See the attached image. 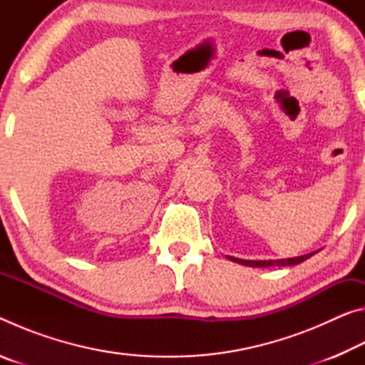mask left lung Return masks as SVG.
Here are the masks:
<instances>
[{"mask_svg": "<svg viewBox=\"0 0 365 365\" xmlns=\"http://www.w3.org/2000/svg\"><path fill=\"white\" fill-rule=\"evenodd\" d=\"M316 252H311V255H304L299 257H289V259H279V261H246V259H238V257H230L232 261L243 264V265H250V267H270V265H296L306 259L311 257Z\"/></svg>", "mask_w": 365, "mask_h": 365, "instance_id": "8db88e82", "label": "left lung"}]
</instances>
